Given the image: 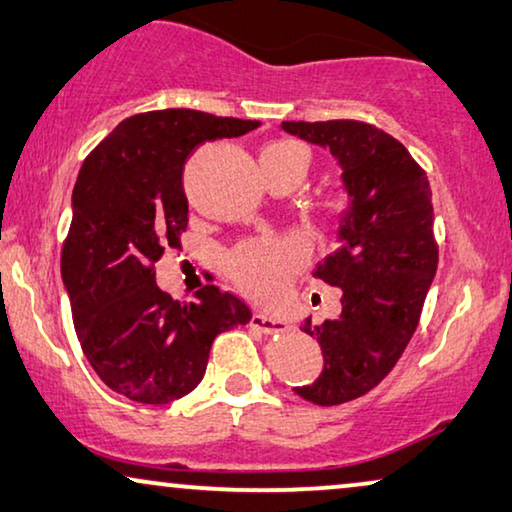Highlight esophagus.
Wrapping results in <instances>:
<instances>
[{
  "label": "esophagus",
  "mask_w": 512,
  "mask_h": 512,
  "mask_svg": "<svg viewBox=\"0 0 512 512\" xmlns=\"http://www.w3.org/2000/svg\"><path fill=\"white\" fill-rule=\"evenodd\" d=\"M250 325L259 331H264V334H278V331H287V327H290L285 320L269 318V315L264 313H255L253 318H250Z\"/></svg>",
  "instance_id": "obj_1"
}]
</instances>
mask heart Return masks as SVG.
I'll return each mask as SVG.
<instances>
[{"label":"heart","instance_id":"1","mask_svg":"<svg viewBox=\"0 0 512 512\" xmlns=\"http://www.w3.org/2000/svg\"><path fill=\"white\" fill-rule=\"evenodd\" d=\"M308 153L299 141L266 143L259 153L262 164H283L301 176ZM304 264V243L297 236H264L243 241L227 257L229 276L243 292L264 304H276L290 290L294 273Z\"/></svg>","mask_w":512,"mask_h":512}]
</instances>
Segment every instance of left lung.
I'll return each instance as SVG.
<instances>
[{"label": "left lung", "mask_w": 512, "mask_h": 512, "mask_svg": "<svg viewBox=\"0 0 512 512\" xmlns=\"http://www.w3.org/2000/svg\"><path fill=\"white\" fill-rule=\"evenodd\" d=\"M283 129L331 150L343 167L350 208L341 246L313 276L341 287V315L301 331L318 338L325 369L299 397L336 406L371 392L413 338L438 266L427 171L406 146L362 120L283 122Z\"/></svg>", "instance_id": "left-lung-1"}]
</instances>
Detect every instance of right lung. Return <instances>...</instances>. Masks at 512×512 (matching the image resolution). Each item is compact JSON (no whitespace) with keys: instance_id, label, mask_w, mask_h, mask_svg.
I'll return each instance as SVG.
<instances>
[{"instance_id":"1","label":"right lung","mask_w":512,"mask_h":512,"mask_svg":"<svg viewBox=\"0 0 512 512\" xmlns=\"http://www.w3.org/2000/svg\"><path fill=\"white\" fill-rule=\"evenodd\" d=\"M257 120L192 109L136 113L85 157L62 243L76 336L104 385L136 403H169L201 383L215 336L253 318L239 297L204 285L176 301L155 262L187 229L183 169L201 143L241 136Z\"/></svg>"}]
</instances>
